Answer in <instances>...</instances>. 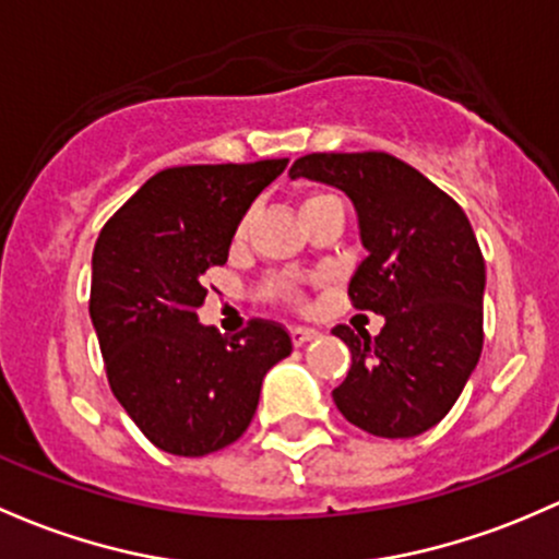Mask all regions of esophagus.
<instances>
[{
	"label": "esophagus",
	"instance_id": "1",
	"mask_svg": "<svg viewBox=\"0 0 559 559\" xmlns=\"http://www.w3.org/2000/svg\"><path fill=\"white\" fill-rule=\"evenodd\" d=\"M289 332H292V343H295L297 348H299V345H305V343H310V340L319 337V332H316V329H310V326H292Z\"/></svg>",
	"mask_w": 559,
	"mask_h": 559
}]
</instances>
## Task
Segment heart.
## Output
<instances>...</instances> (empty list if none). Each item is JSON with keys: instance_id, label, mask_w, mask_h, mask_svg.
<instances>
[{"instance_id": "b5f03b06", "label": "heart", "mask_w": 559, "mask_h": 559, "mask_svg": "<svg viewBox=\"0 0 559 559\" xmlns=\"http://www.w3.org/2000/svg\"><path fill=\"white\" fill-rule=\"evenodd\" d=\"M319 205H343V203H340L334 195H329V192H310V195L302 201V205H299V214L308 209H319ZM246 235H249V216H243V219L238 222V227H235V246L243 243ZM264 297L275 299V302H289V305L302 302V292L286 278L267 281V284H264Z\"/></svg>"}]
</instances>
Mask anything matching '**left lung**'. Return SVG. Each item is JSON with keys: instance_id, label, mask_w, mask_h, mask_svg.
I'll return each instance as SVG.
<instances>
[{"instance_id": "1", "label": "left lung", "mask_w": 559, "mask_h": 559, "mask_svg": "<svg viewBox=\"0 0 559 559\" xmlns=\"http://www.w3.org/2000/svg\"><path fill=\"white\" fill-rule=\"evenodd\" d=\"M292 179L337 187L354 203L367 249L348 284L358 310L385 316L378 337L340 324L348 378L332 391L345 420L383 439L437 426L481 354L485 260L448 192L388 152H313Z\"/></svg>"}]
</instances>
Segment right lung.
I'll return each instance as SVG.
<instances>
[{"instance_id":"add662e5","label":"right lung","mask_w":559,"mask_h":559,"mask_svg":"<svg viewBox=\"0 0 559 559\" xmlns=\"http://www.w3.org/2000/svg\"><path fill=\"white\" fill-rule=\"evenodd\" d=\"M286 157L152 176L93 249L91 321L111 393L155 448L201 457L249 428L270 367L292 354L275 321L225 337L198 321L203 275L227 262L238 222Z\"/></svg>"}]
</instances>
